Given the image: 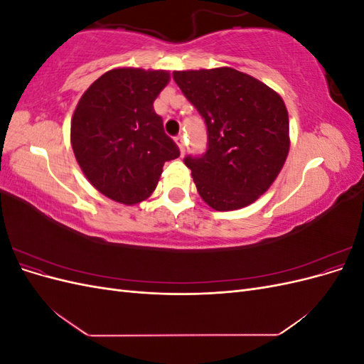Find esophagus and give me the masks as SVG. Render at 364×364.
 <instances>
[{
	"label": "esophagus",
	"instance_id": "34e87169",
	"mask_svg": "<svg viewBox=\"0 0 364 364\" xmlns=\"http://www.w3.org/2000/svg\"><path fill=\"white\" fill-rule=\"evenodd\" d=\"M174 141H176V144H178V147L181 150V155H183V153H185V139H183V136L178 135Z\"/></svg>",
	"mask_w": 364,
	"mask_h": 364
}]
</instances>
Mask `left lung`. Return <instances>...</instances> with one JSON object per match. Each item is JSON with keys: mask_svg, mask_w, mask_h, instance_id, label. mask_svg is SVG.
<instances>
[{"mask_svg": "<svg viewBox=\"0 0 364 364\" xmlns=\"http://www.w3.org/2000/svg\"><path fill=\"white\" fill-rule=\"evenodd\" d=\"M173 79L208 129L205 155L183 159L200 197L215 211L253 203L278 178L290 150L282 97L229 67L174 71Z\"/></svg>", "mask_w": 364, "mask_h": 364, "instance_id": "obj_1", "label": "left lung"}]
</instances>
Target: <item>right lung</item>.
<instances>
[{
	"instance_id": "add662e5",
	"label": "right lung",
	"mask_w": 364,
	"mask_h": 364,
	"mask_svg": "<svg viewBox=\"0 0 364 364\" xmlns=\"http://www.w3.org/2000/svg\"><path fill=\"white\" fill-rule=\"evenodd\" d=\"M165 70L114 68L87 87L71 119V146L83 174L114 202L136 205L155 191L162 167L179 156L153 102Z\"/></svg>"
}]
</instances>
